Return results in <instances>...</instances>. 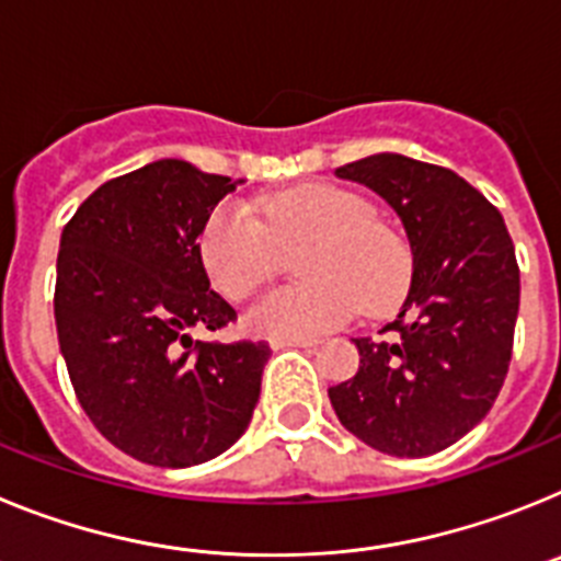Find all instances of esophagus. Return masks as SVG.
<instances>
[{
    "instance_id": "1",
    "label": "esophagus",
    "mask_w": 561,
    "mask_h": 561,
    "mask_svg": "<svg viewBox=\"0 0 561 561\" xmlns=\"http://www.w3.org/2000/svg\"><path fill=\"white\" fill-rule=\"evenodd\" d=\"M275 351H284V348H314L317 340H309V336H275L270 342Z\"/></svg>"
}]
</instances>
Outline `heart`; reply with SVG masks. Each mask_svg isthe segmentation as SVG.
Masks as SVG:
<instances>
[{
  "label": "heart",
  "instance_id": "b5f03b06",
  "mask_svg": "<svg viewBox=\"0 0 561 561\" xmlns=\"http://www.w3.org/2000/svg\"><path fill=\"white\" fill-rule=\"evenodd\" d=\"M295 272L304 284L277 289L252 306L244 325L255 336H314L359 311L393 309L410 284V250L374 219L365 196L309 182L266 196L252 210L221 202L199 232L196 255L207 280L238 304L255 295L275 266V247L304 244Z\"/></svg>",
  "mask_w": 561,
  "mask_h": 561
}]
</instances>
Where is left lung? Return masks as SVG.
Returning a JSON list of instances; mask_svg holds the SVG:
<instances>
[{"instance_id": "left-lung-1", "label": "left lung", "mask_w": 561, "mask_h": 561, "mask_svg": "<svg viewBox=\"0 0 561 561\" xmlns=\"http://www.w3.org/2000/svg\"><path fill=\"white\" fill-rule=\"evenodd\" d=\"M399 213L413 280L388 340H354L359 370L329 388L342 427L379 453L424 458L463 438L503 388L519 266L497 207L449 168L374 153L336 168Z\"/></svg>"}]
</instances>
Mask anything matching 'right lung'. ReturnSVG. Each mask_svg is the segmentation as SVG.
<instances>
[{"label":"right lung","mask_w":561,"mask_h":561,"mask_svg":"<svg viewBox=\"0 0 561 561\" xmlns=\"http://www.w3.org/2000/svg\"><path fill=\"white\" fill-rule=\"evenodd\" d=\"M230 191V176L160 160L98 187L61 232L56 329L69 381L98 433L142 463L216 458L261 396L266 342L191 336L236 320L196 255Z\"/></svg>","instance_id":"1"}]
</instances>
